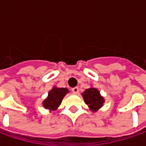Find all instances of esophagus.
<instances>
[{
  "label": "esophagus",
  "mask_w": 146,
  "mask_h": 146,
  "mask_svg": "<svg viewBox=\"0 0 146 146\" xmlns=\"http://www.w3.org/2000/svg\"><path fill=\"white\" fill-rule=\"evenodd\" d=\"M72 91H73V93H74V94H78V91H79V90H78V87H74V88L72 89Z\"/></svg>",
  "instance_id": "obj_1"
}]
</instances>
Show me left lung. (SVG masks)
I'll return each mask as SVG.
<instances>
[{
  "instance_id": "left-lung-1",
  "label": "left lung",
  "mask_w": 146,
  "mask_h": 146,
  "mask_svg": "<svg viewBox=\"0 0 146 146\" xmlns=\"http://www.w3.org/2000/svg\"><path fill=\"white\" fill-rule=\"evenodd\" d=\"M82 96L84 102L93 111L99 110L105 102L104 98L100 94V91L96 88H90L85 90L84 92L82 93Z\"/></svg>"
}]
</instances>
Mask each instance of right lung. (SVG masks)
Instances as JSON below:
<instances>
[{"label":"right lung","mask_w":146,"mask_h":146,"mask_svg":"<svg viewBox=\"0 0 146 146\" xmlns=\"http://www.w3.org/2000/svg\"><path fill=\"white\" fill-rule=\"evenodd\" d=\"M68 90L67 88H57L53 87L48 93L47 98L43 102V106L45 109H49L50 111H55L61 105L63 97L68 93Z\"/></svg>","instance_id":"obj_1"}]
</instances>
